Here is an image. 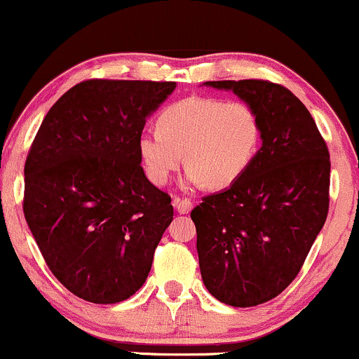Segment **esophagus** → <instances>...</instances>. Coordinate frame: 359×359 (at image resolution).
I'll list each match as a JSON object with an SVG mask.
<instances>
[{
	"label": "esophagus",
	"instance_id": "obj_1",
	"mask_svg": "<svg viewBox=\"0 0 359 359\" xmlns=\"http://www.w3.org/2000/svg\"><path fill=\"white\" fill-rule=\"evenodd\" d=\"M174 205L180 214H187V212H191L194 204L189 199H174Z\"/></svg>",
	"mask_w": 359,
	"mask_h": 359
}]
</instances>
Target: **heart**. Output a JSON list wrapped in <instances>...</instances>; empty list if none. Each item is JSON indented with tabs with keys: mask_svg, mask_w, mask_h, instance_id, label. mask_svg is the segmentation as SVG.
<instances>
[{
	"mask_svg": "<svg viewBox=\"0 0 359 359\" xmlns=\"http://www.w3.org/2000/svg\"><path fill=\"white\" fill-rule=\"evenodd\" d=\"M259 140L262 125L250 104L191 96L167 106L156 130L140 135L138 155L155 185H165L185 162V185L226 189L248 170Z\"/></svg>",
	"mask_w": 359,
	"mask_h": 359,
	"instance_id": "1",
	"label": "heart"
}]
</instances>
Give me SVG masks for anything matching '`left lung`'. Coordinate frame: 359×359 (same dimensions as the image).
<instances>
[{"label": "left lung", "instance_id": "obj_1", "mask_svg": "<svg viewBox=\"0 0 359 359\" xmlns=\"http://www.w3.org/2000/svg\"><path fill=\"white\" fill-rule=\"evenodd\" d=\"M257 111L262 148L245 175L205 196L191 217L209 294L253 307L299 275L329 211L331 160L306 106L270 81H209Z\"/></svg>", "mask_w": 359, "mask_h": 359}]
</instances>
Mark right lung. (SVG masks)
<instances>
[{
	"instance_id": "obj_1",
	"label": "right lung",
	"mask_w": 359,
	"mask_h": 359,
	"mask_svg": "<svg viewBox=\"0 0 359 359\" xmlns=\"http://www.w3.org/2000/svg\"><path fill=\"white\" fill-rule=\"evenodd\" d=\"M175 82L90 79L43 118L25 162L23 212L55 278L93 304L130 299L174 219L138 137Z\"/></svg>"
}]
</instances>
